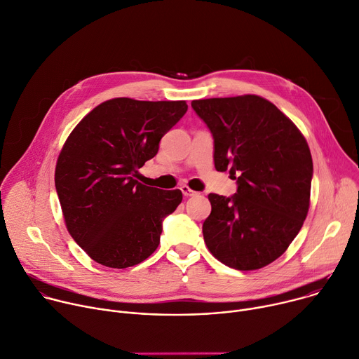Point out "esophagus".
<instances>
[{"label":"esophagus","instance_id":"1","mask_svg":"<svg viewBox=\"0 0 359 359\" xmlns=\"http://www.w3.org/2000/svg\"><path fill=\"white\" fill-rule=\"evenodd\" d=\"M180 190H182V193L184 194V196H191V194H194V191L187 184H182Z\"/></svg>","mask_w":359,"mask_h":359}]
</instances>
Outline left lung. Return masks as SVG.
Returning a JSON list of instances; mask_svg holds the SVG:
<instances>
[{
  "instance_id": "8db88e82",
  "label": "left lung",
  "mask_w": 359,
  "mask_h": 359,
  "mask_svg": "<svg viewBox=\"0 0 359 359\" xmlns=\"http://www.w3.org/2000/svg\"><path fill=\"white\" fill-rule=\"evenodd\" d=\"M191 107L213 135L216 170L239 175L232 198L208 196L205 243L226 266L264 268L289 248L309 210L313 165L306 139L260 95L193 100Z\"/></svg>"
}]
</instances>
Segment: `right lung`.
Listing matches in <instances>:
<instances>
[{
	"label": "right lung",
	"instance_id": "add662e5",
	"mask_svg": "<svg viewBox=\"0 0 359 359\" xmlns=\"http://www.w3.org/2000/svg\"><path fill=\"white\" fill-rule=\"evenodd\" d=\"M186 111L184 100L117 97L84 116L64 143L54 175L62 217L97 264L124 269L157 249L161 220L183 196L139 183L137 170Z\"/></svg>",
	"mask_w": 359,
	"mask_h": 359
}]
</instances>
